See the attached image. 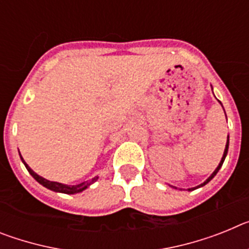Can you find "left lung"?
<instances>
[{"mask_svg": "<svg viewBox=\"0 0 249 249\" xmlns=\"http://www.w3.org/2000/svg\"><path fill=\"white\" fill-rule=\"evenodd\" d=\"M228 144H230V140H227V144H226V149H224L223 157H222V160H221V162H219L218 167H217V168H215V171H214V172H213L212 175H211V177L208 178V179H207V181L204 182V183H202L201 186H198V187H202V186H204V184H207V183H208V182L211 181V179H212L213 177H214L215 175H217V172H218V171H219V168H221V167H222V164H223V162H224V158H226V156H227V152H228ZM198 187H195V188H190V190H188V191H193V190H196V188H198Z\"/></svg>", "mask_w": 249, "mask_h": 249, "instance_id": "1", "label": "left lung"}]
</instances>
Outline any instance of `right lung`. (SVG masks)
Listing matches in <instances>:
<instances>
[{
    "instance_id": "obj_1",
    "label": "right lung",
    "mask_w": 249,
    "mask_h": 249,
    "mask_svg": "<svg viewBox=\"0 0 249 249\" xmlns=\"http://www.w3.org/2000/svg\"><path fill=\"white\" fill-rule=\"evenodd\" d=\"M21 156V155H19ZM22 162L25 163L26 168H27L28 172L31 173V176L36 179L38 183H41L42 186H45L46 188H48V190L51 191H54V192H61V193H67V195H73V193H78V192H82L83 190H86L87 187L89 186V184H92L93 182H96L98 179V177H94L92 178L91 181L89 182H82V183L80 184H76V186H67V184H62V183H58V182H51V181H47V179H45L43 177H41V176H38L37 173H35L32 169L28 167V164L26 163L25 160H23V158L21 157Z\"/></svg>"
}]
</instances>
